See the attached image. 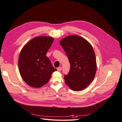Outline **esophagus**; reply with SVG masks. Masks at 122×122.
Listing matches in <instances>:
<instances>
[{
    "instance_id": "34e87169",
    "label": "esophagus",
    "mask_w": 122,
    "mask_h": 122,
    "mask_svg": "<svg viewBox=\"0 0 122 122\" xmlns=\"http://www.w3.org/2000/svg\"><path fill=\"white\" fill-rule=\"evenodd\" d=\"M61 69H62V67H58L57 68V70H58V71H61Z\"/></svg>"
}]
</instances>
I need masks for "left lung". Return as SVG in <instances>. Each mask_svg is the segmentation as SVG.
<instances>
[{
	"instance_id": "obj_1",
	"label": "left lung",
	"mask_w": 122,
	"mask_h": 122,
	"mask_svg": "<svg viewBox=\"0 0 122 122\" xmlns=\"http://www.w3.org/2000/svg\"><path fill=\"white\" fill-rule=\"evenodd\" d=\"M60 44L68 57L70 69L64 76L66 84L74 91L87 88L93 81L97 69L95 54L90 43L77 35H69Z\"/></svg>"
}]
</instances>
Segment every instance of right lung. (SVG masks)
I'll return each mask as SVG.
<instances>
[{
  "label": "right lung",
  "instance_id": "right-lung-1",
  "mask_svg": "<svg viewBox=\"0 0 122 122\" xmlns=\"http://www.w3.org/2000/svg\"><path fill=\"white\" fill-rule=\"evenodd\" d=\"M54 41L51 36L35 37L22 49L18 60L20 75L31 87L41 88L49 81L57 69L52 65L46 54Z\"/></svg>",
  "mask_w": 122,
  "mask_h": 122
}]
</instances>
